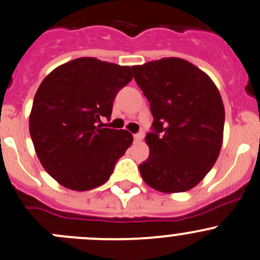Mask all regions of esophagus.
I'll use <instances>...</instances> for the list:
<instances>
[{"instance_id": "esophagus-1", "label": "esophagus", "mask_w": 260, "mask_h": 260, "mask_svg": "<svg viewBox=\"0 0 260 260\" xmlns=\"http://www.w3.org/2000/svg\"><path fill=\"white\" fill-rule=\"evenodd\" d=\"M143 138H144V134H143V133H138V134H134V142H142Z\"/></svg>"}]
</instances>
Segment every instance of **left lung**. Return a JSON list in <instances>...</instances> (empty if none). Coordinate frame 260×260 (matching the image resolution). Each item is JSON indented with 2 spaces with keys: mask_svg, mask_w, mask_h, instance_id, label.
I'll list each match as a JSON object with an SVG mask.
<instances>
[{
  "mask_svg": "<svg viewBox=\"0 0 260 260\" xmlns=\"http://www.w3.org/2000/svg\"><path fill=\"white\" fill-rule=\"evenodd\" d=\"M153 115L143 180L162 192L187 191L211 171L222 147L224 107L206 73L176 57L133 66Z\"/></svg>",
  "mask_w": 260,
  "mask_h": 260,
  "instance_id": "obj_1",
  "label": "left lung"
}]
</instances>
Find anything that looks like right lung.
Wrapping results in <instances>:
<instances>
[{
  "label": "right lung",
  "mask_w": 260,
  "mask_h": 260,
  "mask_svg": "<svg viewBox=\"0 0 260 260\" xmlns=\"http://www.w3.org/2000/svg\"><path fill=\"white\" fill-rule=\"evenodd\" d=\"M132 68L81 57L54 69L39 85L29 130L42 166L58 184L85 191L105 184L133 143L126 130L102 127Z\"/></svg>",
  "instance_id": "1"
}]
</instances>
